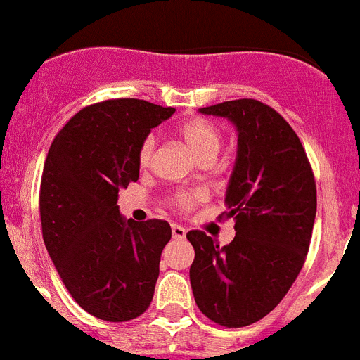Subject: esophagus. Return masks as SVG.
<instances>
[{"label":"esophagus","mask_w":360,"mask_h":360,"mask_svg":"<svg viewBox=\"0 0 360 360\" xmlns=\"http://www.w3.org/2000/svg\"><path fill=\"white\" fill-rule=\"evenodd\" d=\"M172 236H174L175 240H183V238L186 236V229L181 225H172Z\"/></svg>","instance_id":"1"}]
</instances>
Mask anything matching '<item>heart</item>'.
<instances>
[{"instance_id":"heart-1","label":"heart","mask_w":360,"mask_h":360,"mask_svg":"<svg viewBox=\"0 0 360 360\" xmlns=\"http://www.w3.org/2000/svg\"><path fill=\"white\" fill-rule=\"evenodd\" d=\"M179 135L185 141L186 146L192 150L199 161H214L221 150V131L214 126L212 122L203 119H190L179 126ZM153 150H155V137L148 135L139 148V165L148 166L152 162ZM207 199V190L194 188V190H177L172 195V205L179 210H190L194 208L199 201Z\"/></svg>"}]
</instances>
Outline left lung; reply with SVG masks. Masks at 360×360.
<instances>
[{
    "label": "left lung",
    "mask_w": 360,
    "mask_h": 360,
    "mask_svg": "<svg viewBox=\"0 0 360 360\" xmlns=\"http://www.w3.org/2000/svg\"><path fill=\"white\" fill-rule=\"evenodd\" d=\"M199 111L238 129L225 194L236 236L219 247L201 231L186 234L195 250L190 283L205 316L243 328L269 315L304 267L316 216L315 175L295 129L271 105L240 98Z\"/></svg>",
    "instance_id": "1"
}]
</instances>
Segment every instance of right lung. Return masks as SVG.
Returning <instances> with one entry per match:
<instances>
[{"mask_svg": "<svg viewBox=\"0 0 360 360\" xmlns=\"http://www.w3.org/2000/svg\"><path fill=\"white\" fill-rule=\"evenodd\" d=\"M174 108L139 98L87 105L58 131L40 185L45 247L78 306L108 322L150 307L172 229L119 212V190L139 179V148Z\"/></svg>", "mask_w": 360, "mask_h": 360, "instance_id": "right-lung-1", "label": "right lung"}]
</instances>
